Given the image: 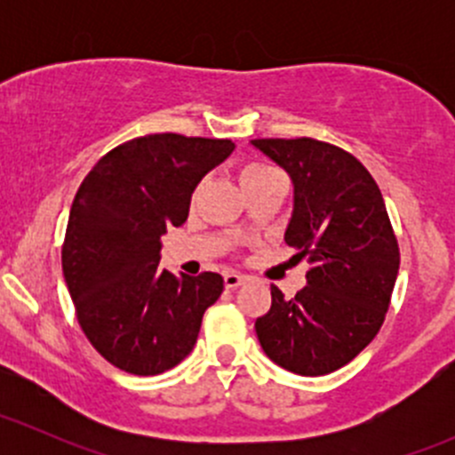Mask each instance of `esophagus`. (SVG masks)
I'll use <instances>...</instances> for the list:
<instances>
[{
  "label": "esophagus",
  "mask_w": 455,
  "mask_h": 455,
  "mask_svg": "<svg viewBox=\"0 0 455 455\" xmlns=\"http://www.w3.org/2000/svg\"><path fill=\"white\" fill-rule=\"evenodd\" d=\"M242 282H246V277L244 275H240V273H233V270H227V273H224V286L227 288H237L240 286Z\"/></svg>",
  "instance_id": "esophagus-1"
}]
</instances>
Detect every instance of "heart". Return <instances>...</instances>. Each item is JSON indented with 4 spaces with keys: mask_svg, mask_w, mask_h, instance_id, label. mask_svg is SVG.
<instances>
[{
    "mask_svg": "<svg viewBox=\"0 0 455 455\" xmlns=\"http://www.w3.org/2000/svg\"><path fill=\"white\" fill-rule=\"evenodd\" d=\"M273 178H282V173H279L277 169L268 163H249V164H244L240 172V182H242V187H244V191L253 189V187L261 185V182H266V180H273ZM196 196L198 194H194V200H196Z\"/></svg>",
    "mask_w": 455,
    "mask_h": 455,
    "instance_id": "heart-1",
    "label": "heart"
}]
</instances>
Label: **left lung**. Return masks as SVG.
<instances>
[{"label":"left lung","mask_w":455,"mask_h":455,"mask_svg":"<svg viewBox=\"0 0 455 455\" xmlns=\"http://www.w3.org/2000/svg\"><path fill=\"white\" fill-rule=\"evenodd\" d=\"M253 145L291 173L295 213L286 244L308 259L292 299L270 283V310L255 332L273 363L323 376L350 363L387 315L401 251L383 196L350 151L308 139H255Z\"/></svg>","instance_id":"8db88e82"}]
</instances>
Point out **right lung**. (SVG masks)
<instances>
[{
	"instance_id": "right-lung-1",
	"label": "right lung",
	"mask_w": 455,
	"mask_h": 455,
	"mask_svg": "<svg viewBox=\"0 0 455 455\" xmlns=\"http://www.w3.org/2000/svg\"><path fill=\"white\" fill-rule=\"evenodd\" d=\"M233 147L228 139L139 136L108 151L81 182L61 246L63 277L87 341L114 368L156 376L194 350L224 279L158 270L160 235L185 224L196 185Z\"/></svg>"
}]
</instances>
